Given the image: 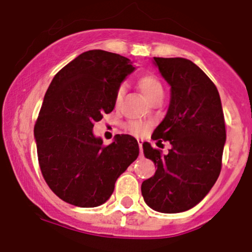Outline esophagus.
<instances>
[{
	"mask_svg": "<svg viewBox=\"0 0 252 252\" xmlns=\"http://www.w3.org/2000/svg\"><path fill=\"white\" fill-rule=\"evenodd\" d=\"M138 142H139V147H140V154H142V144H144V141L138 140Z\"/></svg>",
	"mask_w": 252,
	"mask_h": 252,
	"instance_id": "esophagus-1",
	"label": "esophagus"
}]
</instances>
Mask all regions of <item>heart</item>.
Listing matches in <instances>:
<instances>
[{
	"label": "heart",
	"instance_id": "obj_1",
	"mask_svg": "<svg viewBox=\"0 0 252 252\" xmlns=\"http://www.w3.org/2000/svg\"><path fill=\"white\" fill-rule=\"evenodd\" d=\"M138 86L140 88L146 98H149L150 101L152 98H155L158 95H163V85L159 81V79L154 74H150V73H146V74H140L138 77ZM124 93H126V86L123 84L117 88L116 93H114V105L118 107L122 103L124 97ZM126 128L128 129L130 133L135 134V135H141L145 131L147 130V126L145 124H142L141 122L136 121H130L126 124Z\"/></svg>",
	"mask_w": 252,
	"mask_h": 252
}]
</instances>
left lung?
I'll return each instance as SVG.
<instances>
[{
    "label": "left lung",
    "mask_w": 252,
    "mask_h": 252,
    "mask_svg": "<svg viewBox=\"0 0 252 252\" xmlns=\"http://www.w3.org/2000/svg\"><path fill=\"white\" fill-rule=\"evenodd\" d=\"M171 85V103L154 140H168V154L144 142V155L156 164L144 180L141 194L155 211L178 213L199 204L215 185L222 168L225 124L217 88L187 58L154 57Z\"/></svg>",
    "instance_id": "obj_1"
}]
</instances>
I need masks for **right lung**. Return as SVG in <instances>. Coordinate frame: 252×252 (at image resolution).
I'll list each match as a JSON object with an SVG mask.
<instances>
[{
    "mask_svg": "<svg viewBox=\"0 0 252 252\" xmlns=\"http://www.w3.org/2000/svg\"><path fill=\"white\" fill-rule=\"evenodd\" d=\"M135 68L117 53L79 55L51 81L34 126L40 169L50 189L78 207L110 199L118 177L138 158L139 144L128 134L103 145L94 124L114 108V93Z\"/></svg>",
    "mask_w": 252,
    "mask_h": 252,
    "instance_id": "1",
    "label": "right lung"
}]
</instances>
